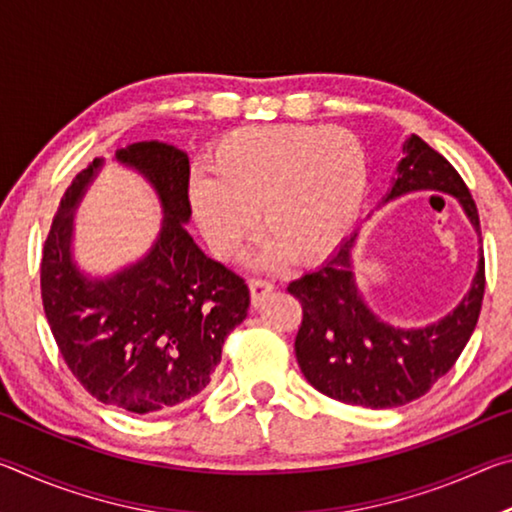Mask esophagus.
Here are the masks:
<instances>
[{"instance_id":"1","label":"esophagus","mask_w":512,"mask_h":512,"mask_svg":"<svg viewBox=\"0 0 512 512\" xmlns=\"http://www.w3.org/2000/svg\"><path fill=\"white\" fill-rule=\"evenodd\" d=\"M248 287H250V298H253V305L257 307L259 302H262L268 293L275 289V284L268 280H250Z\"/></svg>"}]
</instances>
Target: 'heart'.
Masks as SVG:
<instances>
[{
  "label": "heart",
  "mask_w": 512,
  "mask_h": 512,
  "mask_svg": "<svg viewBox=\"0 0 512 512\" xmlns=\"http://www.w3.org/2000/svg\"><path fill=\"white\" fill-rule=\"evenodd\" d=\"M189 187L194 219L212 253L235 259L255 230L257 262H314L350 235L368 194V158L339 126L273 124L232 131Z\"/></svg>",
  "instance_id": "1"
}]
</instances>
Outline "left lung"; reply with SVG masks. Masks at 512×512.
<instances>
[{
    "instance_id": "1",
    "label": "left lung",
    "mask_w": 512,
    "mask_h": 512,
    "mask_svg": "<svg viewBox=\"0 0 512 512\" xmlns=\"http://www.w3.org/2000/svg\"><path fill=\"white\" fill-rule=\"evenodd\" d=\"M402 153L379 207L413 192H443L461 203L481 237L474 198L452 164L418 135L404 142ZM357 237L354 232L323 266L289 284L287 291L302 305L296 357L309 384L332 400L393 409L427 393L452 370L470 341L485 291L483 248L465 298L438 323L406 329L381 320L361 298L352 273Z\"/></svg>"
}]
</instances>
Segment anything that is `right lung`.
Segmentation results:
<instances>
[{
    "label": "right lung",
    "mask_w": 512,
    "mask_h": 512,
    "mask_svg": "<svg viewBox=\"0 0 512 512\" xmlns=\"http://www.w3.org/2000/svg\"><path fill=\"white\" fill-rule=\"evenodd\" d=\"M115 160L158 194V239L108 277L81 271L72 253L74 212L103 167L94 158L60 198L42 248L40 289L72 375L99 402L142 415L192 400L210 384L225 339L248 314L250 291L185 228L192 216L187 153L151 140L119 149Z\"/></svg>",
    "instance_id": "1"
}]
</instances>
